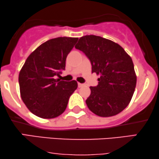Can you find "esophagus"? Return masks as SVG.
I'll return each instance as SVG.
<instances>
[{"label": "esophagus", "mask_w": 159, "mask_h": 159, "mask_svg": "<svg viewBox=\"0 0 159 159\" xmlns=\"http://www.w3.org/2000/svg\"><path fill=\"white\" fill-rule=\"evenodd\" d=\"M84 85V84H82V83H80V82H78V87H79V88H82V87H83Z\"/></svg>", "instance_id": "1"}]
</instances>
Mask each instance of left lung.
<instances>
[{
  "instance_id": "obj_1",
  "label": "left lung",
  "mask_w": 159,
  "mask_h": 159,
  "mask_svg": "<svg viewBox=\"0 0 159 159\" xmlns=\"http://www.w3.org/2000/svg\"><path fill=\"white\" fill-rule=\"evenodd\" d=\"M75 48L90 61L92 73L99 75L96 87H90L85 101L89 110L100 117L122 112L131 102L137 75L131 57L122 47L109 39L90 35L79 39Z\"/></svg>"
}]
</instances>
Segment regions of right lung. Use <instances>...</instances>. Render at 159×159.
I'll return each instance as SVG.
<instances>
[{
    "label": "right lung",
    "instance_id": "1",
    "mask_svg": "<svg viewBox=\"0 0 159 159\" xmlns=\"http://www.w3.org/2000/svg\"><path fill=\"white\" fill-rule=\"evenodd\" d=\"M78 38L58 37L37 47L25 62L19 74L20 96L27 108L36 116L55 118L66 109L77 88L75 80L55 79L64 70L66 59Z\"/></svg>",
    "mask_w": 159,
    "mask_h": 159
}]
</instances>
